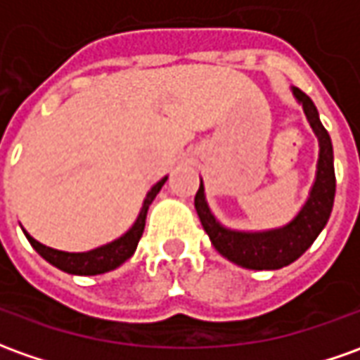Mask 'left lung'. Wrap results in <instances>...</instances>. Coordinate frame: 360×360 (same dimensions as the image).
<instances>
[{"label":"left lung","instance_id":"8db88e82","mask_svg":"<svg viewBox=\"0 0 360 360\" xmlns=\"http://www.w3.org/2000/svg\"><path fill=\"white\" fill-rule=\"evenodd\" d=\"M294 100L298 101L304 115L308 119L309 127L317 137L319 155H317L316 178L309 188L306 202L302 204L298 213L288 223L260 229V231H245L231 229L223 225L205 198L204 180L200 178V190L195 194L194 205L198 217L204 225L210 241L215 251L233 264H239L249 270H278L298 260L311 247L317 235L323 231L327 219L333 210L335 200V168H333V145L326 127L319 121V113L314 101L298 88H290Z\"/></svg>","mask_w":360,"mask_h":360}]
</instances>
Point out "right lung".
<instances>
[{"instance_id":"obj_1","label":"right lung","mask_w":360,"mask_h":360,"mask_svg":"<svg viewBox=\"0 0 360 360\" xmlns=\"http://www.w3.org/2000/svg\"><path fill=\"white\" fill-rule=\"evenodd\" d=\"M166 180H168V176L160 178L148 190L145 200H143V205H141V212H139L137 219L133 221V225L129 227L127 231L123 233L121 237H117V239L105 243V245H100L96 249H90V251L84 252L58 251V249H52V247H46L43 243H39L23 229L25 237L33 245L34 251L39 252L46 262H51L52 266L60 269L62 272L78 274V276H96V274H103V272H109V270L119 269L125 260L133 257V252L137 251L139 239L143 237V231H145L148 207L153 204L156 194L160 192V188L165 186Z\"/></svg>"}]
</instances>
